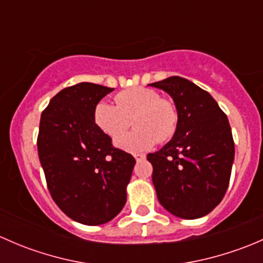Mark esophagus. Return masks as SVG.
Instances as JSON below:
<instances>
[{"instance_id": "1", "label": "esophagus", "mask_w": 263, "mask_h": 263, "mask_svg": "<svg viewBox=\"0 0 263 263\" xmlns=\"http://www.w3.org/2000/svg\"><path fill=\"white\" fill-rule=\"evenodd\" d=\"M135 159H136L137 161H142L146 159V156H145V154H135Z\"/></svg>"}]
</instances>
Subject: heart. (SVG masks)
Segmentation results:
<instances>
[{
  "mask_svg": "<svg viewBox=\"0 0 263 263\" xmlns=\"http://www.w3.org/2000/svg\"><path fill=\"white\" fill-rule=\"evenodd\" d=\"M116 107L98 103L94 121L107 136L116 139L134 123L132 133L116 140L119 148L128 153L148 150L155 142H166L176 134L178 124L177 108L158 91L148 87H132L115 97Z\"/></svg>",
  "mask_w": 263,
  "mask_h": 263,
  "instance_id": "obj_1",
  "label": "heart"
}]
</instances>
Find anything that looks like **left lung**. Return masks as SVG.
Wrapping results in <instances>:
<instances>
[{
	"label": "left lung",
	"instance_id": "obj_1",
	"mask_svg": "<svg viewBox=\"0 0 263 263\" xmlns=\"http://www.w3.org/2000/svg\"><path fill=\"white\" fill-rule=\"evenodd\" d=\"M150 86L168 92L178 113L173 139L147 155L159 202L182 219L205 216L229 185L234 141L228 117L208 91L187 79L172 76Z\"/></svg>",
	"mask_w": 263,
	"mask_h": 263
}]
</instances>
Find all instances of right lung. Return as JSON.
Listing matches in <instances>:
<instances>
[{
  "instance_id": "1",
  "label": "right lung",
  "mask_w": 263,
  "mask_h": 263,
  "mask_svg": "<svg viewBox=\"0 0 263 263\" xmlns=\"http://www.w3.org/2000/svg\"><path fill=\"white\" fill-rule=\"evenodd\" d=\"M113 87L80 82L50 99L39 123V160L53 201L68 217L100 225L126 203L135 160L115 147L94 121V109Z\"/></svg>"
}]
</instances>
